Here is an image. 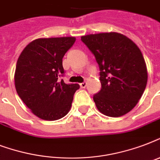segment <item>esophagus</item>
<instances>
[{"label":"esophagus","instance_id":"1","mask_svg":"<svg viewBox=\"0 0 160 160\" xmlns=\"http://www.w3.org/2000/svg\"><path fill=\"white\" fill-rule=\"evenodd\" d=\"M80 87L84 89V88L86 87V85H87V83H86V82H83V83H81V84H80Z\"/></svg>","mask_w":160,"mask_h":160}]
</instances>
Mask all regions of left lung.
Returning a JSON list of instances; mask_svg holds the SVG:
<instances>
[{
  "label": "left lung",
  "mask_w": 160,
  "mask_h": 160,
  "mask_svg": "<svg viewBox=\"0 0 160 160\" xmlns=\"http://www.w3.org/2000/svg\"><path fill=\"white\" fill-rule=\"evenodd\" d=\"M81 41L100 68L101 90L93 97L98 110L109 117L129 113L139 102L148 80L144 56L134 41L117 32L90 34Z\"/></svg>",
  "instance_id": "left-lung-1"
}]
</instances>
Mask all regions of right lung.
Returning <instances> with one entry per match:
<instances>
[{"label":"right lung","mask_w":160,"mask_h":160,"mask_svg":"<svg viewBox=\"0 0 160 160\" xmlns=\"http://www.w3.org/2000/svg\"><path fill=\"white\" fill-rule=\"evenodd\" d=\"M75 37L40 38L25 47L16 63L15 86L25 105L40 119L56 120L70 111L78 84H65L62 59Z\"/></svg>","instance_id":"right-lung-1"}]
</instances>
